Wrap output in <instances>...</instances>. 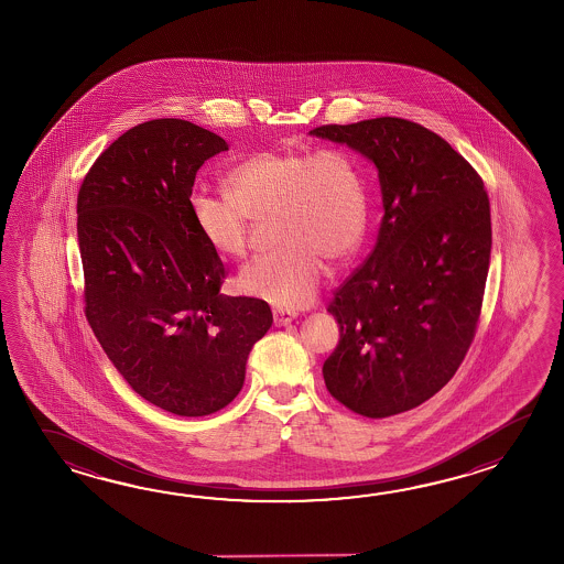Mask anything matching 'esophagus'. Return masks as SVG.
Returning a JSON list of instances; mask_svg holds the SVG:
<instances>
[{
  "label": "esophagus",
  "instance_id": "1",
  "mask_svg": "<svg viewBox=\"0 0 564 564\" xmlns=\"http://www.w3.org/2000/svg\"><path fill=\"white\" fill-rule=\"evenodd\" d=\"M274 324L276 326H286V324L292 323L294 318H296V312L284 311V308H274Z\"/></svg>",
  "mask_w": 564,
  "mask_h": 564
}]
</instances>
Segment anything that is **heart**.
<instances>
[{
    "label": "heart",
    "mask_w": 564,
    "mask_h": 564,
    "mask_svg": "<svg viewBox=\"0 0 564 564\" xmlns=\"http://www.w3.org/2000/svg\"><path fill=\"white\" fill-rule=\"evenodd\" d=\"M226 197L193 192L195 228L214 252L240 258L250 224L274 216L276 250L241 268L240 288L284 308L308 304L326 262L347 264L369 226V193L359 159L347 149L260 151L224 177Z\"/></svg>",
    "instance_id": "heart-1"
}]
</instances>
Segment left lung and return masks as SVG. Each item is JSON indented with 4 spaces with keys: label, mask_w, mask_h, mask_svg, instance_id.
<instances>
[{
    "label": "left lung",
    "mask_w": 564,
    "mask_h": 564,
    "mask_svg": "<svg viewBox=\"0 0 564 564\" xmlns=\"http://www.w3.org/2000/svg\"><path fill=\"white\" fill-rule=\"evenodd\" d=\"M311 134L379 171L381 228L328 304L340 340L323 375L336 401L381 420L435 395L468 352L490 265V199L476 169L417 122L381 117Z\"/></svg>",
    "instance_id": "obj_1"
}]
</instances>
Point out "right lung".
<instances>
[{"mask_svg": "<svg viewBox=\"0 0 564 564\" xmlns=\"http://www.w3.org/2000/svg\"><path fill=\"white\" fill-rule=\"evenodd\" d=\"M228 151L189 120L132 127L98 156L78 192L85 314L132 391L181 417L231 403L268 302L219 292L226 265L195 228L199 167Z\"/></svg>", "mask_w": 564, "mask_h": 564, "instance_id": "1", "label": "right lung"}]
</instances>
